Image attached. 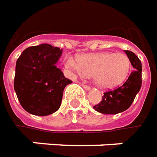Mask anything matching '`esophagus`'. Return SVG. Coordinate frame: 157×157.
I'll return each instance as SVG.
<instances>
[{"label": "esophagus", "instance_id": "obj_1", "mask_svg": "<svg viewBox=\"0 0 157 157\" xmlns=\"http://www.w3.org/2000/svg\"><path fill=\"white\" fill-rule=\"evenodd\" d=\"M82 86L86 90H91V88L89 86V85H86V84H82Z\"/></svg>", "mask_w": 157, "mask_h": 157}]
</instances>
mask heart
<instances>
[{"mask_svg":"<svg viewBox=\"0 0 157 157\" xmlns=\"http://www.w3.org/2000/svg\"><path fill=\"white\" fill-rule=\"evenodd\" d=\"M66 65L80 76L92 75L94 83L102 88L123 83L131 69L130 60L125 54L113 52L84 54L78 59L68 57Z\"/></svg>","mask_w":157,"mask_h":157,"instance_id":"obj_1","label":"heart"}]
</instances>
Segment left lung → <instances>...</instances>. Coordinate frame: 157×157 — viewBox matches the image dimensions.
<instances>
[{"label": "left lung", "mask_w": 157, "mask_h": 157, "mask_svg": "<svg viewBox=\"0 0 157 157\" xmlns=\"http://www.w3.org/2000/svg\"><path fill=\"white\" fill-rule=\"evenodd\" d=\"M134 70L124 84L113 90L106 91L101 101L94 106L96 112L102 114H117L129 108L142 84V65L140 60L134 52L125 51Z\"/></svg>", "instance_id": "8db88e82"}]
</instances>
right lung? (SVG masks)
<instances>
[{
  "mask_svg": "<svg viewBox=\"0 0 157 157\" xmlns=\"http://www.w3.org/2000/svg\"><path fill=\"white\" fill-rule=\"evenodd\" d=\"M63 49L41 44L25 49L16 63L14 90L26 112L47 116L61 105L64 88L72 83L56 66Z\"/></svg>",
  "mask_w": 157,
  "mask_h": 157,
  "instance_id": "1",
  "label": "right lung"
}]
</instances>
